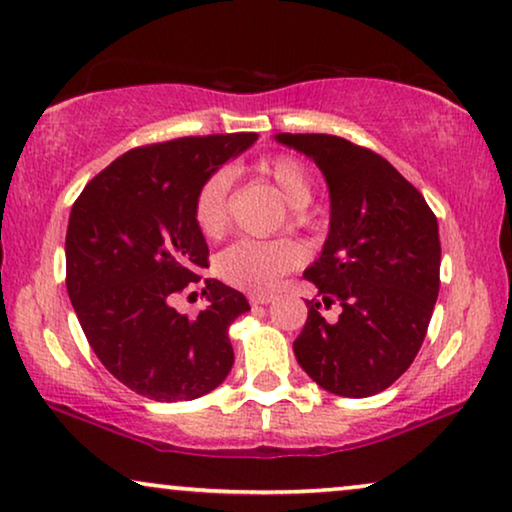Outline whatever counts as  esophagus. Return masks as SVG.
Masks as SVG:
<instances>
[{
  "instance_id": "1",
  "label": "esophagus",
  "mask_w": 512,
  "mask_h": 512,
  "mask_svg": "<svg viewBox=\"0 0 512 512\" xmlns=\"http://www.w3.org/2000/svg\"><path fill=\"white\" fill-rule=\"evenodd\" d=\"M248 299L252 306H262V304H269L271 299H274V295H250Z\"/></svg>"
}]
</instances>
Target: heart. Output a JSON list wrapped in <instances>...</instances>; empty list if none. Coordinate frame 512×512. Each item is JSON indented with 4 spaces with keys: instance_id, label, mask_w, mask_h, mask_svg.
<instances>
[{
    "instance_id": "b5f03b06",
    "label": "heart",
    "mask_w": 512,
    "mask_h": 512,
    "mask_svg": "<svg viewBox=\"0 0 512 512\" xmlns=\"http://www.w3.org/2000/svg\"><path fill=\"white\" fill-rule=\"evenodd\" d=\"M262 177L276 185L283 199L295 210V220L306 222L304 208L313 196V182L309 168L290 154H278L274 159L262 161ZM229 177L224 173H213L199 187L194 199V220L196 227L206 238H220L229 227ZM304 260V252L292 241H243L231 243L227 250L217 257V274L234 288L245 292H271L278 281L292 269H297Z\"/></svg>"
}]
</instances>
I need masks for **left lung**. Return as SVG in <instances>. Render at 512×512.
Segmentation results:
<instances>
[{"mask_svg":"<svg viewBox=\"0 0 512 512\" xmlns=\"http://www.w3.org/2000/svg\"><path fill=\"white\" fill-rule=\"evenodd\" d=\"M316 161L330 189V234L306 281L320 302L292 344L302 370L344 398L381 393L424 344L440 290L438 220L421 192L372 149L323 133H278Z\"/></svg>","mask_w":512,"mask_h":512,"instance_id":"left-lung-1","label":"left lung"}]
</instances>
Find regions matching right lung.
<instances>
[{
	"instance_id": "right-lung-1",
	"label": "right lung",
	"mask_w": 512,
	"mask_h": 512,
	"mask_svg": "<svg viewBox=\"0 0 512 512\" xmlns=\"http://www.w3.org/2000/svg\"><path fill=\"white\" fill-rule=\"evenodd\" d=\"M257 133L177 138L135 147L100 170L74 201L65 238L67 295L100 363L159 403L201 398L234 365L229 325L248 299L203 278L208 245L194 220L196 192ZM204 283L196 319L175 294Z\"/></svg>"
}]
</instances>
